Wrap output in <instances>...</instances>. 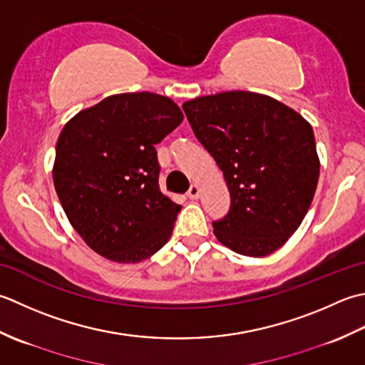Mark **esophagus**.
<instances>
[{"mask_svg": "<svg viewBox=\"0 0 365 365\" xmlns=\"http://www.w3.org/2000/svg\"><path fill=\"white\" fill-rule=\"evenodd\" d=\"M187 197L190 198V200H198V197H200V187L197 184H192L190 185V189H189V192H187Z\"/></svg>", "mask_w": 365, "mask_h": 365, "instance_id": "obj_1", "label": "esophagus"}]
</instances>
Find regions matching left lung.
<instances>
[{"mask_svg": "<svg viewBox=\"0 0 365 365\" xmlns=\"http://www.w3.org/2000/svg\"><path fill=\"white\" fill-rule=\"evenodd\" d=\"M200 143L224 172L232 198L214 222L220 244L266 257L293 236L314 200L319 158L310 123L271 96L227 91L182 103Z\"/></svg>", "mask_w": 365, "mask_h": 365, "instance_id": "obj_1", "label": "left lung"}]
</instances>
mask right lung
Returning a JSON list of instances; mask_svg holds the SVG:
<instances>
[{
  "instance_id": "right-lung-1",
  "label": "right lung",
  "mask_w": 365,
  "mask_h": 365,
  "mask_svg": "<svg viewBox=\"0 0 365 365\" xmlns=\"http://www.w3.org/2000/svg\"><path fill=\"white\" fill-rule=\"evenodd\" d=\"M184 120L154 93H123L80 110L58 137L53 184L71 225L115 263H140L172 236L181 206L159 187L154 145Z\"/></svg>"
}]
</instances>
